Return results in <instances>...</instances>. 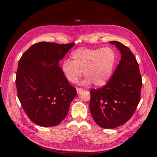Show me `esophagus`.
Listing matches in <instances>:
<instances>
[{
	"instance_id": "34e87169",
	"label": "esophagus",
	"mask_w": 157,
	"mask_h": 157,
	"mask_svg": "<svg viewBox=\"0 0 157 157\" xmlns=\"http://www.w3.org/2000/svg\"><path fill=\"white\" fill-rule=\"evenodd\" d=\"M76 91H77V93H79L80 92H81V91H84V89H82V88L77 87V88H76Z\"/></svg>"
}]
</instances>
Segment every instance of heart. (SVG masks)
Masks as SVG:
<instances>
[{
  "label": "heart",
  "mask_w": 157,
  "mask_h": 157,
  "mask_svg": "<svg viewBox=\"0 0 157 157\" xmlns=\"http://www.w3.org/2000/svg\"><path fill=\"white\" fill-rule=\"evenodd\" d=\"M71 60L65 59L61 66L64 78L75 83L82 76V72L86 78L82 84L93 83L96 86H102L113 75L116 61L115 52L110 48H80L71 53Z\"/></svg>",
  "instance_id": "obj_1"
}]
</instances>
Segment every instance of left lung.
<instances>
[{"label":"left lung","instance_id":"left-lung-1","mask_svg":"<svg viewBox=\"0 0 157 157\" xmlns=\"http://www.w3.org/2000/svg\"><path fill=\"white\" fill-rule=\"evenodd\" d=\"M121 52V59L113 76L104 86L90 91L89 109L96 124L114 128L126 123L140 101L142 77L136 58L126 46L112 41Z\"/></svg>","mask_w":157,"mask_h":157}]
</instances>
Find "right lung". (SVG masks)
<instances>
[{"instance_id": "obj_1", "label": "right lung", "mask_w": 157, "mask_h": 157, "mask_svg": "<svg viewBox=\"0 0 157 157\" xmlns=\"http://www.w3.org/2000/svg\"><path fill=\"white\" fill-rule=\"evenodd\" d=\"M74 45V43H35L18 61L15 79L18 98L29 118L38 125H58L76 96V89L59 66V60Z\"/></svg>"}]
</instances>
